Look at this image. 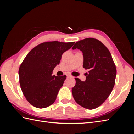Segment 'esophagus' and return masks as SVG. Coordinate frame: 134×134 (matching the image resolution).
Segmentation results:
<instances>
[{
    "label": "esophagus",
    "mask_w": 134,
    "mask_h": 134,
    "mask_svg": "<svg viewBox=\"0 0 134 134\" xmlns=\"http://www.w3.org/2000/svg\"><path fill=\"white\" fill-rule=\"evenodd\" d=\"M67 76H68V77H71V75H70V74H68V75H67Z\"/></svg>",
    "instance_id": "esophagus-1"
}]
</instances>
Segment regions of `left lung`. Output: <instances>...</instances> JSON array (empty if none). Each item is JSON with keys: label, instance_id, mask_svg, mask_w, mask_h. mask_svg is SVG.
<instances>
[{"label": "left lung", "instance_id": "left-lung-1", "mask_svg": "<svg viewBox=\"0 0 134 134\" xmlns=\"http://www.w3.org/2000/svg\"><path fill=\"white\" fill-rule=\"evenodd\" d=\"M72 48L82 52L83 66L89 70L84 82L75 79L72 96L83 107L96 108L107 99L115 86L116 68L111 54L102 42L93 38L76 42Z\"/></svg>", "mask_w": 134, "mask_h": 134}]
</instances>
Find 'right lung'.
<instances>
[{
  "label": "right lung",
  "mask_w": 134,
  "mask_h": 134,
  "mask_svg": "<svg viewBox=\"0 0 134 134\" xmlns=\"http://www.w3.org/2000/svg\"><path fill=\"white\" fill-rule=\"evenodd\" d=\"M74 42H46L32 49L19 69V83L26 99L32 106L43 108L54 103L66 76L52 75L64 52Z\"/></svg>",
  "instance_id": "obj_1"
}]
</instances>
